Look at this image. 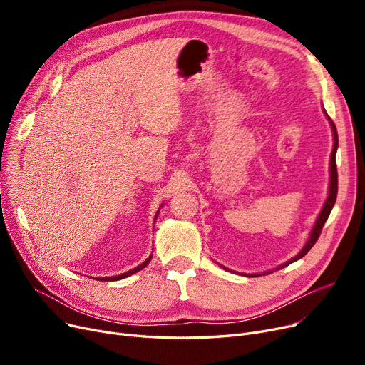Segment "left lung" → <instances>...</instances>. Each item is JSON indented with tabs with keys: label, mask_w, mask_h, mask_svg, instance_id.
<instances>
[{
	"label": "left lung",
	"mask_w": 365,
	"mask_h": 365,
	"mask_svg": "<svg viewBox=\"0 0 365 365\" xmlns=\"http://www.w3.org/2000/svg\"><path fill=\"white\" fill-rule=\"evenodd\" d=\"M324 115H325V117H327V120H329V123H330V125H331L333 142H334V143H333V150H331V157H330V185H329V197H327V200H325V202H324V205H322V210L319 212V216L317 217L315 225H314L312 231H311V234H309V238H308V241H306V244L303 245L302 250H300L294 257H292L289 262H285V263L279 264V266L277 267V271H278V269H282V267L289 266L290 263H293V262H296V260H299V259H302L306 253H308V252L311 250V248L314 247V244L317 242V240L319 238L321 229H322L324 223L327 222V219H329V216H330V213H331V208L334 207V202H336V198H337L336 152H337V146H339V138H337L336 125H334V123L331 121V118L327 115V112H325V109H324ZM220 266H222V264H220ZM222 267H223V269H226L225 266H222ZM226 271H229V269H226ZM267 274H272V271H267V272H263V274H241V275H244V277H260V275H267Z\"/></svg>",
	"instance_id": "1"
}]
</instances>
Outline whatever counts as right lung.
Returning <instances> with one entry per match:
<instances>
[{
	"mask_svg": "<svg viewBox=\"0 0 365 365\" xmlns=\"http://www.w3.org/2000/svg\"><path fill=\"white\" fill-rule=\"evenodd\" d=\"M163 207V205H161ZM158 213H160V210L157 212V215H155V220H157V217H158ZM150 259H152V255L142 263V264H139V266H136L134 267V269H130V271H127V272H124V274H121V275H115V277H108V278H98L99 281H118V279H123V278H127V277H130V275H133V274H136V272H139V271H142L143 267L150 262Z\"/></svg>",
	"mask_w": 365,
	"mask_h": 365,
	"instance_id": "add662e5",
	"label": "right lung"
}]
</instances>
